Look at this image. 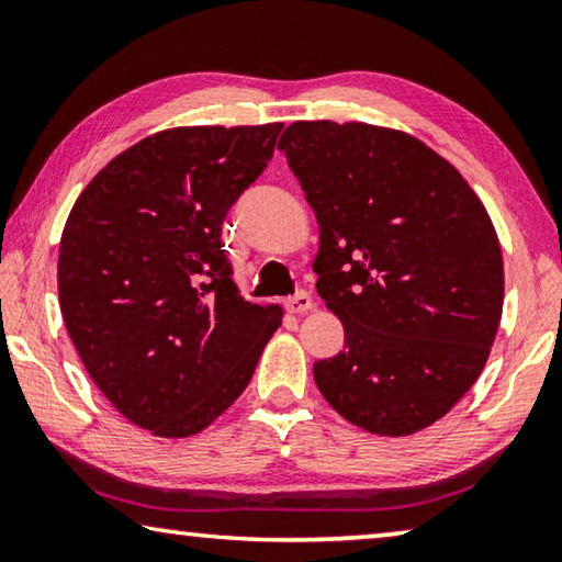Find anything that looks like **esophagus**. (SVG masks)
Returning a JSON list of instances; mask_svg holds the SVG:
<instances>
[{
  "mask_svg": "<svg viewBox=\"0 0 562 562\" xmlns=\"http://www.w3.org/2000/svg\"><path fill=\"white\" fill-rule=\"evenodd\" d=\"M312 304H315V302H312L307 292H297L294 297L284 300V307H288L290 315H304V312L312 310Z\"/></svg>",
  "mask_w": 562,
  "mask_h": 562,
  "instance_id": "esophagus-1",
  "label": "esophagus"
}]
</instances>
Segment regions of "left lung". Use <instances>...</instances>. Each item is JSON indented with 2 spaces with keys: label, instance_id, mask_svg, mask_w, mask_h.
<instances>
[{
  "label": "left lung",
  "instance_id": "obj_1",
  "mask_svg": "<svg viewBox=\"0 0 562 562\" xmlns=\"http://www.w3.org/2000/svg\"><path fill=\"white\" fill-rule=\"evenodd\" d=\"M280 150L319 223L315 272L345 351L315 361L322 396L376 436L439 422L486 367L503 255L475 190L412 133L294 121Z\"/></svg>",
  "mask_w": 562,
  "mask_h": 562
}]
</instances>
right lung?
I'll use <instances>...</instances> for the list:
<instances>
[{"mask_svg":"<svg viewBox=\"0 0 562 562\" xmlns=\"http://www.w3.org/2000/svg\"><path fill=\"white\" fill-rule=\"evenodd\" d=\"M282 123L178 126L109 160L59 245L66 331L101 394L160 439L207 429L250 384L280 304L233 282L221 233Z\"/></svg>","mask_w":562,"mask_h":562,"instance_id":"add662e5","label":"right lung"}]
</instances>
